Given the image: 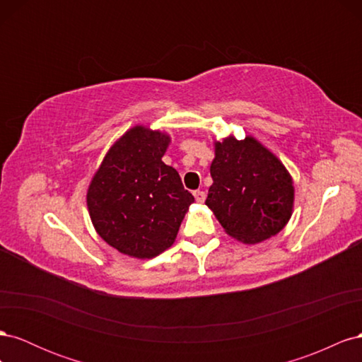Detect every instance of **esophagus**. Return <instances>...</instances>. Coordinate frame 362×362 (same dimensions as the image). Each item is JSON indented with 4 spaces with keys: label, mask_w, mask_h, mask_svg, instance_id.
Instances as JSON below:
<instances>
[{
    "label": "esophagus",
    "mask_w": 362,
    "mask_h": 362,
    "mask_svg": "<svg viewBox=\"0 0 362 362\" xmlns=\"http://www.w3.org/2000/svg\"><path fill=\"white\" fill-rule=\"evenodd\" d=\"M194 199H196V202H199V204H202L204 201H205V192H201V190H196L194 193Z\"/></svg>",
    "instance_id": "obj_1"
}]
</instances>
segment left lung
<instances>
[{
    "label": "left lung",
    "mask_w": 362,
    "mask_h": 362,
    "mask_svg": "<svg viewBox=\"0 0 362 362\" xmlns=\"http://www.w3.org/2000/svg\"><path fill=\"white\" fill-rule=\"evenodd\" d=\"M210 173L213 184L205 205L238 242L259 243L290 221L293 180L281 160L255 137L216 140Z\"/></svg>",
    "instance_id": "8db88e82"
}]
</instances>
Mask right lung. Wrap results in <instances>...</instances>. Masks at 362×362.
I'll return each instance as SVG.
<instances>
[{
	"mask_svg": "<svg viewBox=\"0 0 362 362\" xmlns=\"http://www.w3.org/2000/svg\"><path fill=\"white\" fill-rule=\"evenodd\" d=\"M170 137L136 125L115 141L87 190L96 233L120 254L154 258L170 247L194 198L163 163Z\"/></svg>",
	"mask_w": 362,
	"mask_h": 362,
	"instance_id": "right-lung-1",
	"label": "right lung"
}]
</instances>
